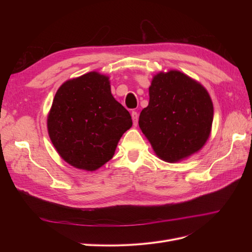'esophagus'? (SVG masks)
Here are the masks:
<instances>
[{
  "mask_svg": "<svg viewBox=\"0 0 252 252\" xmlns=\"http://www.w3.org/2000/svg\"><path fill=\"white\" fill-rule=\"evenodd\" d=\"M131 117H132V122H133V126H138V122H139V114L136 111L131 112Z\"/></svg>",
  "mask_w": 252,
  "mask_h": 252,
  "instance_id": "esophagus-1",
  "label": "esophagus"
}]
</instances>
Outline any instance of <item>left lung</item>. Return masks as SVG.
<instances>
[{"label":"left lung","instance_id":"obj_1","mask_svg":"<svg viewBox=\"0 0 252 252\" xmlns=\"http://www.w3.org/2000/svg\"><path fill=\"white\" fill-rule=\"evenodd\" d=\"M211 98L201 84L177 70L159 72L149 87V104L139 125L157 156L178 162L199 151L210 134Z\"/></svg>","mask_w":252,"mask_h":252}]
</instances>
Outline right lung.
<instances>
[{
    "instance_id": "1",
    "label": "right lung",
    "mask_w": 252,
    "mask_h": 252,
    "mask_svg": "<svg viewBox=\"0 0 252 252\" xmlns=\"http://www.w3.org/2000/svg\"><path fill=\"white\" fill-rule=\"evenodd\" d=\"M47 126L62 158L75 168L93 171L112 158L132 120L124 106L114 100L108 78L89 72L59 88Z\"/></svg>"
}]
</instances>
